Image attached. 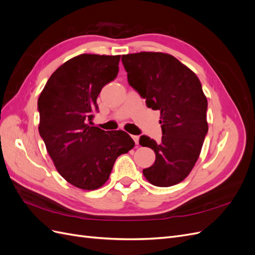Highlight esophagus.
I'll list each match as a JSON object with an SVG mask.
<instances>
[{"label":"esophagus","instance_id":"obj_1","mask_svg":"<svg viewBox=\"0 0 255 255\" xmlns=\"http://www.w3.org/2000/svg\"><path fill=\"white\" fill-rule=\"evenodd\" d=\"M132 138L134 139V141H135V143H136V144L139 143V136L134 135V136H132Z\"/></svg>","mask_w":255,"mask_h":255}]
</instances>
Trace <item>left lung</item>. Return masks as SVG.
<instances>
[{"mask_svg":"<svg viewBox=\"0 0 255 255\" xmlns=\"http://www.w3.org/2000/svg\"><path fill=\"white\" fill-rule=\"evenodd\" d=\"M128 81L146 106L160 112L163 136L156 142L142 135L139 143L155 152L154 164L142 170L152 185L169 187L194 168L208 130L207 99L198 76L170 54L140 52L122 56Z\"/></svg>","mask_w":255,"mask_h":255,"instance_id":"1","label":"left lung"}]
</instances>
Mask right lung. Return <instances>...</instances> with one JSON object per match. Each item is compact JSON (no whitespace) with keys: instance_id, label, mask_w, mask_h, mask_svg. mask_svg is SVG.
Instances as JSON below:
<instances>
[{"instance_id":"add662e5","label":"right lung","mask_w":255,"mask_h":255,"mask_svg":"<svg viewBox=\"0 0 255 255\" xmlns=\"http://www.w3.org/2000/svg\"><path fill=\"white\" fill-rule=\"evenodd\" d=\"M120 55L81 54L54 71L38 98V128L54 166L84 190L103 186L117 157L135 145L125 130L91 126L98 96L116 79Z\"/></svg>"}]
</instances>
